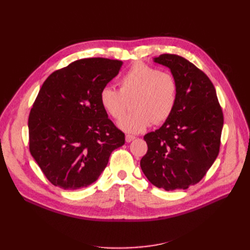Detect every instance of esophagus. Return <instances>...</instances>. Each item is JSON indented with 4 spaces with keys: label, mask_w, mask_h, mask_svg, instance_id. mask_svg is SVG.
Here are the masks:
<instances>
[{
    "label": "esophagus",
    "mask_w": 250,
    "mask_h": 250,
    "mask_svg": "<svg viewBox=\"0 0 250 250\" xmlns=\"http://www.w3.org/2000/svg\"><path fill=\"white\" fill-rule=\"evenodd\" d=\"M134 139H135V137H134V135H131V134H127L126 137H125V141H126L127 143L132 142Z\"/></svg>",
    "instance_id": "34e87169"
}]
</instances>
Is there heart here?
Segmentation results:
<instances>
[{"instance_id":"b5f03b06","label":"heart","mask_w":250,"mask_h":250,"mask_svg":"<svg viewBox=\"0 0 250 250\" xmlns=\"http://www.w3.org/2000/svg\"><path fill=\"white\" fill-rule=\"evenodd\" d=\"M118 83L120 90L108 85L102 87L99 101L107 115L120 120L127 109V100L134 99L136 110L119 122V127L125 132L139 133L153 122L161 124L175 108L178 83L169 72L137 62L121 76Z\"/></svg>"}]
</instances>
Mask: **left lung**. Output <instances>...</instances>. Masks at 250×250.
<instances>
[{
  "label": "left lung",
  "mask_w": 250,
  "mask_h": 250,
  "mask_svg": "<svg viewBox=\"0 0 250 250\" xmlns=\"http://www.w3.org/2000/svg\"><path fill=\"white\" fill-rule=\"evenodd\" d=\"M153 62L170 69L178 83L177 102L161 128L147 133L141 168L166 191L188 188L203 178L220 149L223 112L208 77L186 58L162 54Z\"/></svg>",
  "instance_id": "left-lung-1"
}]
</instances>
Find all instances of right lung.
Segmentation results:
<instances>
[{
  "label": "right lung",
  "instance_id": "obj_1",
  "mask_svg": "<svg viewBox=\"0 0 250 250\" xmlns=\"http://www.w3.org/2000/svg\"><path fill=\"white\" fill-rule=\"evenodd\" d=\"M123 62L84 58L52 73L43 82L28 120L29 149L44 176L63 190H78L98 179L125 134L99 101L102 87Z\"/></svg>",
  "mask_w": 250,
  "mask_h": 250
}]
</instances>
